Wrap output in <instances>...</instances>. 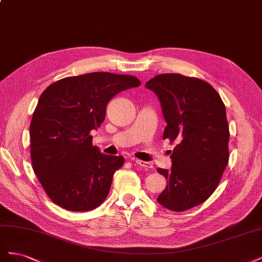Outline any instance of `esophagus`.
Wrapping results in <instances>:
<instances>
[{"label": "esophagus", "instance_id": "obj_1", "mask_svg": "<svg viewBox=\"0 0 262 262\" xmlns=\"http://www.w3.org/2000/svg\"><path fill=\"white\" fill-rule=\"evenodd\" d=\"M136 164L139 165V166H141V167H143V168H147V169L153 168V164H150L149 162H144V161L136 160Z\"/></svg>", "mask_w": 262, "mask_h": 262}]
</instances>
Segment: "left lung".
Segmentation results:
<instances>
[{
	"label": "left lung",
	"mask_w": 262,
	"mask_h": 262,
	"mask_svg": "<svg viewBox=\"0 0 262 262\" xmlns=\"http://www.w3.org/2000/svg\"><path fill=\"white\" fill-rule=\"evenodd\" d=\"M145 86L161 101L167 122L163 139L177 143L170 155L171 169L157 168L167 179L157 202L170 211L189 210L209 199L227 166L225 105L209 83L196 77L160 74Z\"/></svg>",
	"instance_id": "1"
}]
</instances>
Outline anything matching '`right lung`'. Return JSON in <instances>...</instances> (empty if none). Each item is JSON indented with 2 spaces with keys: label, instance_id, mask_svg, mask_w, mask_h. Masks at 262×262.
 <instances>
[{
  "label": "right lung",
  "instance_id": "1",
  "mask_svg": "<svg viewBox=\"0 0 262 262\" xmlns=\"http://www.w3.org/2000/svg\"><path fill=\"white\" fill-rule=\"evenodd\" d=\"M141 85L133 75L93 72L62 78L41 94L31 118L30 157L46 193L59 207L91 211L105 201L122 156L92 143L115 95Z\"/></svg>",
  "mask_w": 262,
  "mask_h": 262
}]
</instances>
